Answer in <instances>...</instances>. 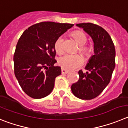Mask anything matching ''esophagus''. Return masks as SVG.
<instances>
[{
  "label": "esophagus",
  "instance_id": "esophagus-1",
  "mask_svg": "<svg viewBox=\"0 0 128 128\" xmlns=\"http://www.w3.org/2000/svg\"><path fill=\"white\" fill-rule=\"evenodd\" d=\"M69 72H70V71H69L68 70H66V69H64V68L61 69L62 74H67V73H68Z\"/></svg>",
  "mask_w": 128,
  "mask_h": 128
}]
</instances>
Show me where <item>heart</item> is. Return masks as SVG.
Masks as SVG:
<instances>
[{"label": "heart", "instance_id": "b5f03b06", "mask_svg": "<svg viewBox=\"0 0 128 128\" xmlns=\"http://www.w3.org/2000/svg\"><path fill=\"white\" fill-rule=\"evenodd\" d=\"M72 36L79 45V50L86 56H88L92 52V47L90 44H86L87 41V36L81 31H76L72 34ZM63 38L59 36L54 42V49L58 54L64 52L63 48ZM84 58L80 54H66L60 57L58 64L62 68L66 70H74L84 64Z\"/></svg>", "mask_w": 128, "mask_h": 128}]
</instances>
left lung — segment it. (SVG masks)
Instances as JSON below:
<instances>
[{
  "label": "left lung",
  "instance_id": "1",
  "mask_svg": "<svg viewBox=\"0 0 128 128\" xmlns=\"http://www.w3.org/2000/svg\"><path fill=\"white\" fill-rule=\"evenodd\" d=\"M76 26L92 38L94 55L86 66V73L78 71L79 80L71 86V91L78 98L89 100L98 96L110 83L116 66V49L108 33L99 25L84 23Z\"/></svg>",
  "mask_w": 128,
  "mask_h": 128
}]
</instances>
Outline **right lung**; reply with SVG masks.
Listing matches in <instances>:
<instances>
[{
    "label": "right lung",
    "instance_id": "1",
    "mask_svg": "<svg viewBox=\"0 0 128 128\" xmlns=\"http://www.w3.org/2000/svg\"><path fill=\"white\" fill-rule=\"evenodd\" d=\"M73 24L44 22L25 30L14 54V72L22 90L28 96L41 99L50 94L60 67L54 66V42Z\"/></svg>",
    "mask_w": 128,
    "mask_h": 128
}]
</instances>
